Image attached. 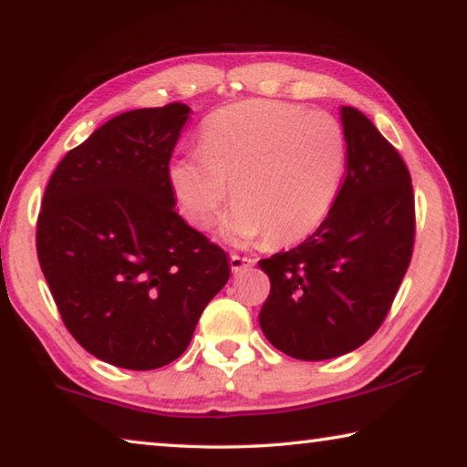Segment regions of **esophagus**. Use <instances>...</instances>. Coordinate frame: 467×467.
Here are the masks:
<instances>
[{
  "label": "esophagus",
  "mask_w": 467,
  "mask_h": 467,
  "mask_svg": "<svg viewBox=\"0 0 467 467\" xmlns=\"http://www.w3.org/2000/svg\"><path fill=\"white\" fill-rule=\"evenodd\" d=\"M251 265H255V259L251 257H239V255H231V269L234 274H241V271L249 269Z\"/></svg>",
  "instance_id": "esophagus-1"
}]
</instances>
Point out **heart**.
Segmentation results:
<instances>
[{"label":"heart","instance_id":"heart-1","mask_svg":"<svg viewBox=\"0 0 467 467\" xmlns=\"http://www.w3.org/2000/svg\"><path fill=\"white\" fill-rule=\"evenodd\" d=\"M347 159L345 132L333 116L253 99L220 109L204 124L202 149L175 157L169 185L182 214L204 231L231 198L223 223L228 241L265 234L274 247L306 239L327 218Z\"/></svg>","mask_w":467,"mask_h":467}]
</instances>
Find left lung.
<instances>
[{
    "label": "left lung",
    "mask_w": 467,
    "mask_h": 467,
    "mask_svg": "<svg viewBox=\"0 0 467 467\" xmlns=\"http://www.w3.org/2000/svg\"><path fill=\"white\" fill-rule=\"evenodd\" d=\"M347 175L327 218L298 247L261 259L267 341L302 361L358 349L384 322L409 269L414 196L402 157L368 116L341 106Z\"/></svg>",
    "instance_id": "left-lung-1"
}]
</instances>
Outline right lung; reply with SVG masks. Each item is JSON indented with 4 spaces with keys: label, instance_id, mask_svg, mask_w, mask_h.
Masks as SVG:
<instances>
[{
    "label": "right lung",
    "instance_id": "1",
    "mask_svg": "<svg viewBox=\"0 0 467 467\" xmlns=\"http://www.w3.org/2000/svg\"><path fill=\"white\" fill-rule=\"evenodd\" d=\"M190 112L112 118L67 152L42 198V274L75 341L109 366L175 361L231 277L226 253L175 212L167 169Z\"/></svg>",
    "mask_w": 467,
    "mask_h": 467
}]
</instances>
